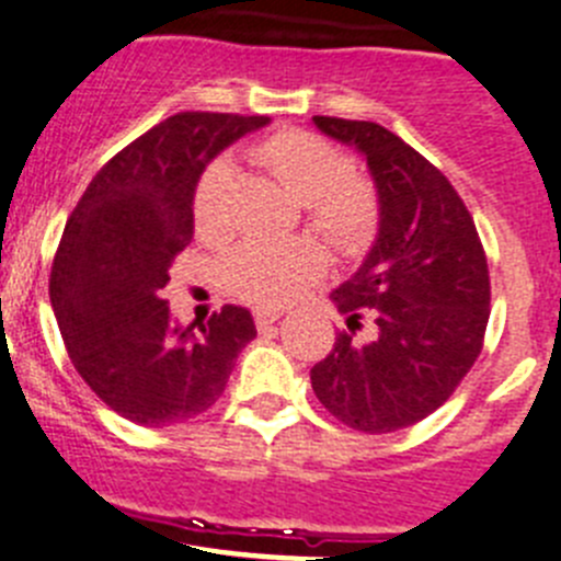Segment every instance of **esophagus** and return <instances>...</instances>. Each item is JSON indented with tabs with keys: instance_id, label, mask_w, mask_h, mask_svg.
Here are the masks:
<instances>
[{
	"instance_id": "obj_1",
	"label": "esophagus",
	"mask_w": 561,
	"mask_h": 561,
	"mask_svg": "<svg viewBox=\"0 0 561 561\" xmlns=\"http://www.w3.org/2000/svg\"><path fill=\"white\" fill-rule=\"evenodd\" d=\"M254 321H256V330L268 332L271 327H274L276 321H279V312H276V310H256L254 312Z\"/></svg>"
}]
</instances>
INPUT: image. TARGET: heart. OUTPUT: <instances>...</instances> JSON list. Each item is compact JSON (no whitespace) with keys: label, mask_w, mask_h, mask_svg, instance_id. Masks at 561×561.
Masks as SVG:
<instances>
[{"label":"heart","mask_w":561,"mask_h":561,"mask_svg":"<svg viewBox=\"0 0 561 561\" xmlns=\"http://www.w3.org/2000/svg\"><path fill=\"white\" fill-rule=\"evenodd\" d=\"M249 159L305 204L310 226L337 254H360L371 243L380 218L375 186L352 173L350 159L330 139L312 130L285 128L251 145ZM193 218L195 231L211 243L231 231V173L226 164H211L201 175ZM324 268V251L312 240H251L224 262V279L249 305L282 307L316 285Z\"/></svg>","instance_id":"b5f03b06"}]
</instances>
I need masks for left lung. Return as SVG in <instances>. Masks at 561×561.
Masks as SVG:
<instances>
[{"label":"left lung","mask_w":561,"mask_h":561,"mask_svg":"<svg viewBox=\"0 0 561 561\" xmlns=\"http://www.w3.org/2000/svg\"><path fill=\"white\" fill-rule=\"evenodd\" d=\"M312 123L366 156L380 204L375 245L330 296L346 330L310 368L312 391L355 431H402L450 400L481 355L486 254L461 195L400 136L363 119Z\"/></svg>","instance_id":"8db88e82"}]
</instances>
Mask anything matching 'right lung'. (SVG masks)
I'll list each match as a JSON object with an SVG mask.
<instances>
[{"label":"right lung","mask_w":561,"mask_h":561,"mask_svg":"<svg viewBox=\"0 0 561 561\" xmlns=\"http://www.w3.org/2000/svg\"><path fill=\"white\" fill-rule=\"evenodd\" d=\"M268 117L181 111L103 164L69 215L49 274L58 330L100 400L145 427L209 411L237 355L256 335L245 307L198 327L170 318L164 287L193 240L201 173Z\"/></svg>","instance_id":"obj_1"}]
</instances>
